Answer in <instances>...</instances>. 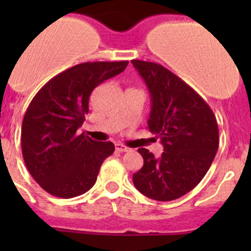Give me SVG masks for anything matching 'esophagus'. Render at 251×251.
Here are the masks:
<instances>
[{
	"instance_id": "1",
	"label": "esophagus",
	"mask_w": 251,
	"mask_h": 251,
	"mask_svg": "<svg viewBox=\"0 0 251 251\" xmlns=\"http://www.w3.org/2000/svg\"><path fill=\"white\" fill-rule=\"evenodd\" d=\"M115 149L118 151H121V153H123V151H130V148H128V147L124 146V144H121V143H116L115 144Z\"/></svg>"
}]
</instances>
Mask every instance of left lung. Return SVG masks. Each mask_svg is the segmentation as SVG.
Here are the masks:
<instances>
[{
	"label": "left lung",
	"mask_w": 251,
	"mask_h": 251,
	"mask_svg": "<svg viewBox=\"0 0 251 251\" xmlns=\"http://www.w3.org/2000/svg\"><path fill=\"white\" fill-rule=\"evenodd\" d=\"M151 93L148 130L164 146L160 158L140 148L143 166L133 184L148 198L175 201L203 179L219 148V126L209 104L163 65L131 60Z\"/></svg>",
	"instance_id": "left-lung-1"
}]
</instances>
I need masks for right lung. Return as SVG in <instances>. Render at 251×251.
Instances as JSON below:
<instances>
[{"label": "right lung", "mask_w": 251, "mask_h": 251, "mask_svg": "<svg viewBox=\"0 0 251 251\" xmlns=\"http://www.w3.org/2000/svg\"><path fill=\"white\" fill-rule=\"evenodd\" d=\"M127 64L81 63L50 78L30 102L23 119L22 153L30 175L47 193L74 198L96 183L100 165L115 147L77 130L88 113L91 92Z\"/></svg>", "instance_id": "add662e5"}]
</instances>
